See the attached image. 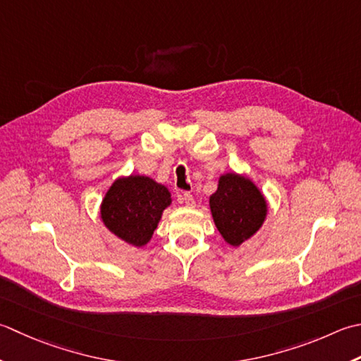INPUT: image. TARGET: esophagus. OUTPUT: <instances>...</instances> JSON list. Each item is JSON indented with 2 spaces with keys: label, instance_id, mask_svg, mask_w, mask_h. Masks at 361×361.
Here are the masks:
<instances>
[{
  "label": "esophagus",
  "instance_id": "1",
  "mask_svg": "<svg viewBox=\"0 0 361 361\" xmlns=\"http://www.w3.org/2000/svg\"><path fill=\"white\" fill-rule=\"evenodd\" d=\"M180 203H185L186 204V207H194V204H195V200H194V197L192 195H190L189 192H185V194H181L180 195Z\"/></svg>",
  "mask_w": 361,
  "mask_h": 361
}]
</instances>
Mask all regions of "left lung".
I'll use <instances>...</instances> for the list:
<instances>
[{
	"mask_svg": "<svg viewBox=\"0 0 361 361\" xmlns=\"http://www.w3.org/2000/svg\"><path fill=\"white\" fill-rule=\"evenodd\" d=\"M267 200L249 176L227 172L219 176L217 190L209 197V209L224 241L239 247L263 227Z\"/></svg>",
	"mask_w": 361,
	"mask_h": 361,
	"instance_id": "1",
	"label": "left lung"
}]
</instances>
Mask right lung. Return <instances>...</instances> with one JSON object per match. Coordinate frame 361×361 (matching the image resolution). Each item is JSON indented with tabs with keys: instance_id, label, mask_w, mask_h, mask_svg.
Listing matches in <instances>:
<instances>
[{
	"instance_id": "obj_1",
	"label": "right lung",
	"mask_w": 361,
	"mask_h": 361,
	"mask_svg": "<svg viewBox=\"0 0 361 361\" xmlns=\"http://www.w3.org/2000/svg\"><path fill=\"white\" fill-rule=\"evenodd\" d=\"M171 190L145 175L118 176L106 190L100 219L112 235L133 247H144L171 207Z\"/></svg>"
}]
</instances>
